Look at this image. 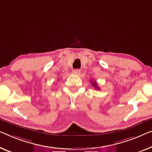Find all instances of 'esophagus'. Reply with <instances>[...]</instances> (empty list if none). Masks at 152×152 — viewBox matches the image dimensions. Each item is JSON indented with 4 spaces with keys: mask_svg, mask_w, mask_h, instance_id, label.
<instances>
[{
    "mask_svg": "<svg viewBox=\"0 0 152 152\" xmlns=\"http://www.w3.org/2000/svg\"><path fill=\"white\" fill-rule=\"evenodd\" d=\"M80 72V70L78 69H73L72 70V73L74 74H79Z\"/></svg>",
    "mask_w": 152,
    "mask_h": 152,
    "instance_id": "1",
    "label": "esophagus"
}]
</instances>
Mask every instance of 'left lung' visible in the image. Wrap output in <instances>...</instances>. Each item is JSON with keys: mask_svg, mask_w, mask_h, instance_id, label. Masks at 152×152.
I'll use <instances>...</instances> for the list:
<instances>
[{"mask_svg": "<svg viewBox=\"0 0 152 152\" xmlns=\"http://www.w3.org/2000/svg\"><path fill=\"white\" fill-rule=\"evenodd\" d=\"M91 84L93 85V86H94V87L96 88V89H99V87H98V86H97V85H96V82H94V83H93L92 81H91Z\"/></svg>", "mask_w": 152, "mask_h": 152, "instance_id": "1", "label": "left lung"}]
</instances>
